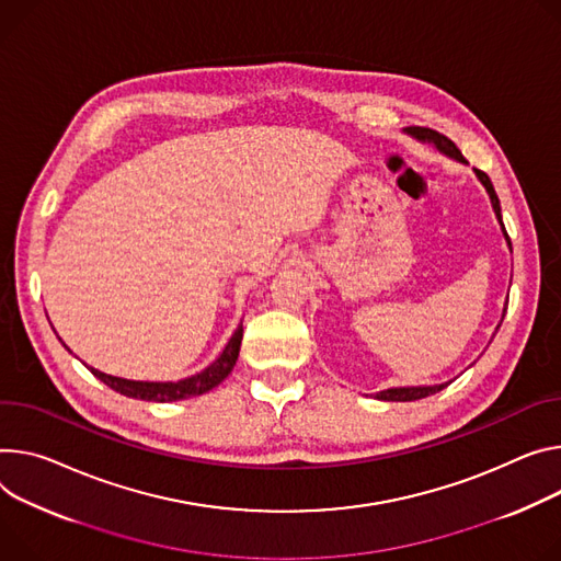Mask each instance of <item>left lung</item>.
<instances>
[{
	"label": "left lung",
	"mask_w": 561,
	"mask_h": 561,
	"mask_svg": "<svg viewBox=\"0 0 561 561\" xmlns=\"http://www.w3.org/2000/svg\"><path fill=\"white\" fill-rule=\"evenodd\" d=\"M407 134H412L414 138H419V140H423V142H434L438 151H443L445 157H449V159H454V161H458V163H468V161L463 159V154H461V149H458L447 136H443V134H438V131H434V129H427V127H410V129H407ZM474 174L479 176V181L483 183L485 192L490 194L492 210H494V215H496V219H499V224H501V230H503V234H505L507 245H511V237H507L505 226H503V221H501L499 196H496V192H494V185H492L490 176H488L485 172H481V170H474ZM511 248H513V245H511ZM449 382H451V380H449ZM449 382H445V385H432V387H391V389H385V391L376 393V398H378V400H391V402L421 400V398H427V396H432V393L445 389Z\"/></svg>",
	"instance_id": "1"
}]
</instances>
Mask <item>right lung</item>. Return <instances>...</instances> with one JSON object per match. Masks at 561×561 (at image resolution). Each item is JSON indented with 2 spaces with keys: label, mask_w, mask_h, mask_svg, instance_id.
<instances>
[{
  "label": "right lung",
  "mask_w": 561,
  "mask_h": 561,
  "mask_svg": "<svg viewBox=\"0 0 561 561\" xmlns=\"http://www.w3.org/2000/svg\"><path fill=\"white\" fill-rule=\"evenodd\" d=\"M241 337H243V327L239 324L237 331L232 333L230 342L226 344V348L221 351L219 358L203 369L196 376L176 380V382H142V380H127V378H116L110 374L98 371L93 367H89V371L103 380L107 387H112L114 391L127 396V398H138V400H151V402H172V400H185L192 396H201L210 389H215L219 382H224L228 378V374L232 371L237 358H239V346H241Z\"/></svg>",
  "instance_id": "obj_1"
}]
</instances>
